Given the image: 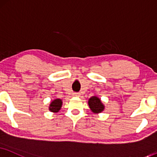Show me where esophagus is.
Masks as SVG:
<instances>
[{
    "mask_svg": "<svg viewBox=\"0 0 157 157\" xmlns=\"http://www.w3.org/2000/svg\"><path fill=\"white\" fill-rule=\"evenodd\" d=\"M73 95L74 97H79L80 96V93H78V92H74V93L73 94Z\"/></svg>",
    "mask_w": 157,
    "mask_h": 157,
    "instance_id": "1",
    "label": "esophagus"
}]
</instances>
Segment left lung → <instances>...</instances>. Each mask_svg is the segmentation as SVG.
Returning <instances> with one entry per match:
<instances>
[{
    "instance_id": "1",
    "label": "left lung",
    "mask_w": 157,
    "mask_h": 157,
    "mask_svg": "<svg viewBox=\"0 0 157 157\" xmlns=\"http://www.w3.org/2000/svg\"><path fill=\"white\" fill-rule=\"evenodd\" d=\"M89 105L92 111L94 113H100L103 111L104 106L101 103V101L98 98L94 96L92 97L90 100H89Z\"/></svg>"
}]
</instances>
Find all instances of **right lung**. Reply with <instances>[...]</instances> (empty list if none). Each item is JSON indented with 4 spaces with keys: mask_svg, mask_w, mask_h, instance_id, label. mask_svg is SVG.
<instances>
[{
    "mask_svg": "<svg viewBox=\"0 0 157 157\" xmlns=\"http://www.w3.org/2000/svg\"><path fill=\"white\" fill-rule=\"evenodd\" d=\"M62 106V100L60 99H56L51 102L49 110L52 112H55L57 113L59 111Z\"/></svg>",
    "mask_w": 157,
    "mask_h": 157,
    "instance_id": "add662e5",
    "label": "right lung"
}]
</instances>
